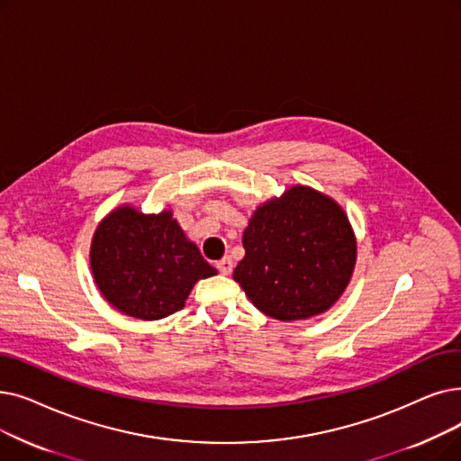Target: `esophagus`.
Here are the masks:
<instances>
[{
  "mask_svg": "<svg viewBox=\"0 0 461 461\" xmlns=\"http://www.w3.org/2000/svg\"><path fill=\"white\" fill-rule=\"evenodd\" d=\"M216 269L222 275H230L233 271V259L230 256H224L220 262H216Z\"/></svg>",
  "mask_w": 461,
  "mask_h": 461,
  "instance_id": "1",
  "label": "esophagus"
}]
</instances>
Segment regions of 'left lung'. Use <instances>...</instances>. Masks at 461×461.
Masks as SVG:
<instances>
[{
  "label": "left lung",
  "mask_w": 461,
  "mask_h": 461,
  "mask_svg": "<svg viewBox=\"0 0 461 461\" xmlns=\"http://www.w3.org/2000/svg\"><path fill=\"white\" fill-rule=\"evenodd\" d=\"M245 258L233 271L250 302L276 320L328 311L356 264V239L333 199L294 186L258 207L243 235Z\"/></svg>",
  "instance_id": "obj_1"
}]
</instances>
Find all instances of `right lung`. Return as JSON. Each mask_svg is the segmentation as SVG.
Wrapping results in <instances>:
<instances>
[{
  "label": "right lung",
  "instance_id": "obj_1",
  "mask_svg": "<svg viewBox=\"0 0 461 461\" xmlns=\"http://www.w3.org/2000/svg\"><path fill=\"white\" fill-rule=\"evenodd\" d=\"M90 266L107 302L133 318L159 320L185 307L199 278L216 275L169 211H113L97 226Z\"/></svg>",
  "mask_w": 461,
  "mask_h": 461
}]
</instances>
